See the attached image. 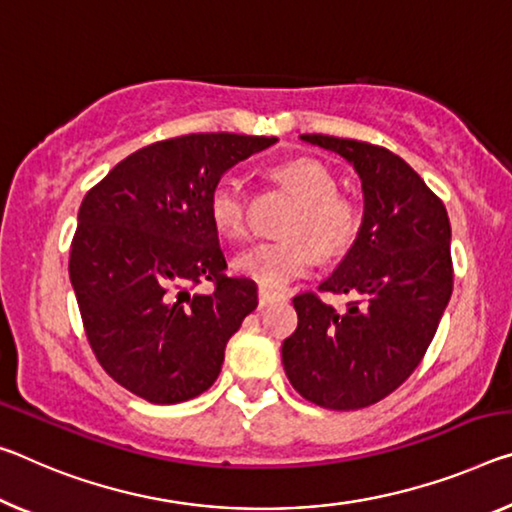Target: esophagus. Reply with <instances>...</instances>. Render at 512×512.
I'll return each mask as SVG.
<instances>
[{"instance_id":"esophagus-1","label":"esophagus","mask_w":512,"mask_h":512,"mask_svg":"<svg viewBox=\"0 0 512 512\" xmlns=\"http://www.w3.org/2000/svg\"><path fill=\"white\" fill-rule=\"evenodd\" d=\"M280 300H285V296L275 294V291H269L264 287H259V310H266V307L280 303Z\"/></svg>"}]
</instances>
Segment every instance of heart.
Listing matches in <instances>:
<instances>
[{
	"label": "heart",
	"mask_w": 512,
	"mask_h": 512,
	"mask_svg": "<svg viewBox=\"0 0 512 512\" xmlns=\"http://www.w3.org/2000/svg\"><path fill=\"white\" fill-rule=\"evenodd\" d=\"M269 177L298 198L287 232L280 241H262L234 257V269L253 278L269 291L285 289L316 262V250L337 257L353 246L360 234L362 209L358 200L337 189V177L314 157H291L269 168ZM209 221L225 239L248 237V198L241 182L223 175L214 182L207 198Z\"/></svg>",
	"instance_id": "b5f03b06"
}]
</instances>
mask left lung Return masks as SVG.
<instances>
[{
	"mask_svg": "<svg viewBox=\"0 0 512 512\" xmlns=\"http://www.w3.org/2000/svg\"><path fill=\"white\" fill-rule=\"evenodd\" d=\"M358 170L364 221L319 291L346 294V312L314 291L294 298L298 328L282 344L289 383L328 410L378 403L410 378L431 346L453 291L444 202L399 154L380 145L303 134Z\"/></svg>",
	"mask_w": 512,
	"mask_h": 512,
	"instance_id": "obj_1",
	"label": "left lung"
}]
</instances>
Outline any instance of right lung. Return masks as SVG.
<instances>
[{"label": "right lung", "mask_w": 512, "mask_h": 512, "mask_svg": "<svg viewBox=\"0 0 512 512\" xmlns=\"http://www.w3.org/2000/svg\"><path fill=\"white\" fill-rule=\"evenodd\" d=\"M275 136L186 134L129 154L81 200L70 282L102 369L150 403L196 399L221 373L225 344L257 307L230 278L207 198L225 170ZM209 281L213 291L197 287Z\"/></svg>", "instance_id": "1"}]
</instances>
